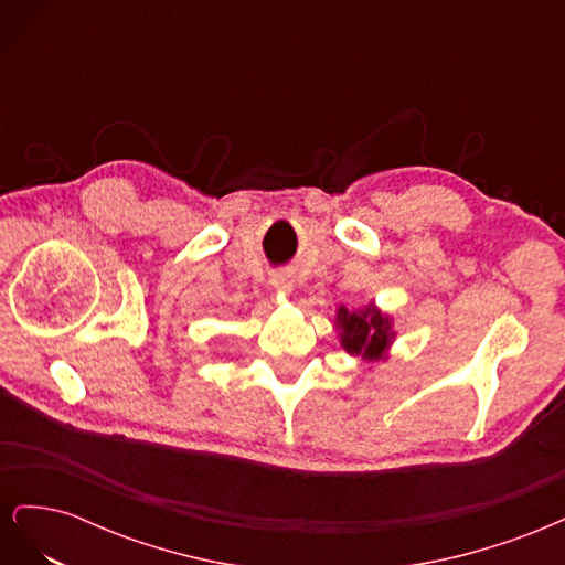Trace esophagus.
<instances>
[{
    "instance_id": "esophagus-1",
    "label": "esophagus",
    "mask_w": 565,
    "mask_h": 565,
    "mask_svg": "<svg viewBox=\"0 0 565 565\" xmlns=\"http://www.w3.org/2000/svg\"><path fill=\"white\" fill-rule=\"evenodd\" d=\"M270 285H273V289H278V292H292V289H295V280H292V276H289L287 270L273 273Z\"/></svg>"
}]
</instances>
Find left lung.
<instances>
[{
  "label": "left lung",
  "mask_w": 565,
  "mask_h": 565,
  "mask_svg": "<svg viewBox=\"0 0 565 565\" xmlns=\"http://www.w3.org/2000/svg\"><path fill=\"white\" fill-rule=\"evenodd\" d=\"M337 328L341 330V347L351 355H361L363 361H382L391 347L393 334H396L391 330V318L374 303H367L365 309L355 311L339 306Z\"/></svg>",
  "instance_id": "left-lung-1"
}]
</instances>
